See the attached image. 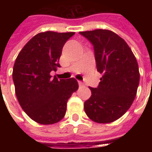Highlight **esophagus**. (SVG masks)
Listing matches in <instances>:
<instances>
[{"mask_svg": "<svg viewBox=\"0 0 152 152\" xmlns=\"http://www.w3.org/2000/svg\"><path fill=\"white\" fill-rule=\"evenodd\" d=\"M78 84H79L80 86H85V84H84V83H83L82 81H80V80H79V81H78Z\"/></svg>", "mask_w": 152, "mask_h": 152, "instance_id": "esophagus-1", "label": "esophagus"}]
</instances>
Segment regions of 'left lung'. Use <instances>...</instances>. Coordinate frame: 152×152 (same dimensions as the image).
Masks as SVG:
<instances>
[{
	"instance_id": "left-lung-1",
	"label": "left lung",
	"mask_w": 152,
	"mask_h": 152,
	"mask_svg": "<svg viewBox=\"0 0 152 152\" xmlns=\"http://www.w3.org/2000/svg\"><path fill=\"white\" fill-rule=\"evenodd\" d=\"M94 45L97 71L102 73L97 88L85 102L86 115L93 121L106 124L116 121L134 102L139 85L136 58L127 43L115 32L96 29L80 31Z\"/></svg>"
}]
</instances>
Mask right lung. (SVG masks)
I'll return each instance as SVG.
<instances>
[{
  "instance_id": "1",
  "label": "right lung",
  "mask_w": 152,
  "mask_h": 152,
  "mask_svg": "<svg viewBox=\"0 0 152 152\" xmlns=\"http://www.w3.org/2000/svg\"><path fill=\"white\" fill-rule=\"evenodd\" d=\"M75 32L45 31L38 33L18 53L13 68L17 99L31 120L52 124L65 115L66 102L78 89L75 78H52L50 72L60 67V56L66 40Z\"/></svg>"
}]
</instances>
